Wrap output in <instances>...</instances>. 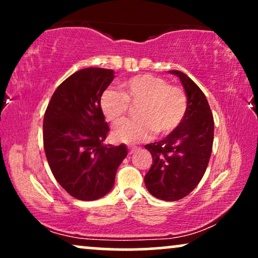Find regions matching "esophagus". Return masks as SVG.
Instances as JSON below:
<instances>
[{
    "label": "esophagus",
    "instance_id": "obj_1",
    "mask_svg": "<svg viewBox=\"0 0 258 258\" xmlns=\"http://www.w3.org/2000/svg\"><path fill=\"white\" fill-rule=\"evenodd\" d=\"M136 150H137V148H136V147H129V148H128L129 154H134V153H135Z\"/></svg>",
    "mask_w": 258,
    "mask_h": 258
}]
</instances>
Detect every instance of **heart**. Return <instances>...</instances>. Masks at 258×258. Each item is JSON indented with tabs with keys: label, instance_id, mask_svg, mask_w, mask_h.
Returning <instances> with one entry per match:
<instances>
[{
	"label": "heart",
	"instance_id": "heart-1",
	"mask_svg": "<svg viewBox=\"0 0 258 258\" xmlns=\"http://www.w3.org/2000/svg\"><path fill=\"white\" fill-rule=\"evenodd\" d=\"M122 93L107 89L102 94L100 107L111 124H118L128 112L129 104L136 105L137 118L126 121L112 132L118 142L137 143L153 137L155 133L167 136L174 133L188 111V97L182 88L172 86L163 77L139 75L121 84Z\"/></svg>",
	"mask_w": 258,
	"mask_h": 258
}]
</instances>
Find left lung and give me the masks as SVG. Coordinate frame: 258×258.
Returning <instances> with one entry per match:
<instances>
[{"instance_id": "obj_1", "label": "left lung", "mask_w": 258, "mask_h": 258, "mask_svg": "<svg viewBox=\"0 0 258 258\" xmlns=\"http://www.w3.org/2000/svg\"><path fill=\"white\" fill-rule=\"evenodd\" d=\"M170 73L181 80L188 111L174 133L144 147L153 156L144 183L151 195L163 201L181 200L196 188L207 170L214 142V117L206 95L184 73Z\"/></svg>"}]
</instances>
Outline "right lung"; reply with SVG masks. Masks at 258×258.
Segmentation results:
<instances>
[{
  "label": "right lung",
  "instance_id": "right-lung-1",
  "mask_svg": "<svg viewBox=\"0 0 258 258\" xmlns=\"http://www.w3.org/2000/svg\"><path fill=\"white\" fill-rule=\"evenodd\" d=\"M114 70L86 68L63 81L52 94L43 119V146L56 181L69 195L95 201L110 191L124 144H103L109 126L100 100Z\"/></svg>",
  "mask_w": 258,
  "mask_h": 258
}]
</instances>
